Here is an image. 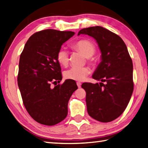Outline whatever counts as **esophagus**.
I'll return each instance as SVG.
<instances>
[{"mask_svg":"<svg viewBox=\"0 0 148 148\" xmlns=\"http://www.w3.org/2000/svg\"><path fill=\"white\" fill-rule=\"evenodd\" d=\"M77 85L78 88H81V82H77Z\"/></svg>","mask_w":148,"mask_h":148,"instance_id":"1","label":"esophagus"}]
</instances>
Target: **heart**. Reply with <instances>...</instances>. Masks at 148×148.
Here are the masks:
<instances>
[{
    "mask_svg": "<svg viewBox=\"0 0 148 148\" xmlns=\"http://www.w3.org/2000/svg\"><path fill=\"white\" fill-rule=\"evenodd\" d=\"M72 47L81 52L90 61V58L95 53V45L88 40H81L73 44ZM57 59L61 66H67L69 60V53L66 47H61L57 53ZM90 73V68L88 67H73L65 71L64 77L68 79L74 81H83Z\"/></svg>",
    "mask_w": 148,
    "mask_h": 148,
    "instance_id": "obj_1",
    "label": "heart"
}]
</instances>
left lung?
<instances>
[{"mask_svg":"<svg viewBox=\"0 0 148 148\" xmlns=\"http://www.w3.org/2000/svg\"><path fill=\"white\" fill-rule=\"evenodd\" d=\"M97 41L101 51V62L92 75L101 81L84 82L87 110L92 119L109 122L124 112L134 90L133 64L127 48L121 37L101 26L80 30Z\"/></svg>","mask_w":148,"mask_h":148,"instance_id":"8db88e82","label":"left lung"}]
</instances>
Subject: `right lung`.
<instances>
[{
	"label": "right lung",
	"mask_w": 148,
	"mask_h": 148,
	"mask_svg": "<svg viewBox=\"0 0 148 148\" xmlns=\"http://www.w3.org/2000/svg\"><path fill=\"white\" fill-rule=\"evenodd\" d=\"M74 35L51 29L36 32L29 37L20 56L18 84L23 104L41 124L53 125L65 119L69 100L77 89L71 79L51 87V83L62 79L57 51Z\"/></svg>",
	"instance_id": "1"
}]
</instances>
